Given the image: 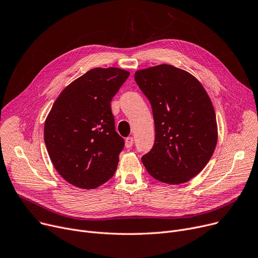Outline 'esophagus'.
Segmentation results:
<instances>
[{
	"mask_svg": "<svg viewBox=\"0 0 258 258\" xmlns=\"http://www.w3.org/2000/svg\"><path fill=\"white\" fill-rule=\"evenodd\" d=\"M133 144H134L133 137H127V138L125 139V146H126L127 148H131V147L133 146Z\"/></svg>",
	"mask_w": 258,
	"mask_h": 258,
	"instance_id": "esophagus-1",
	"label": "esophagus"
}]
</instances>
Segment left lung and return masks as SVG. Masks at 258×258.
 <instances>
[{
  "label": "left lung",
  "instance_id": "8db88e82",
  "mask_svg": "<svg viewBox=\"0 0 258 258\" xmlns=\"http://www.w3.org/2000/svg\"><path fill=\"white\" fill-rule=\"evenodd\" d=\"M149 100L154 143L142 157L147 172L162 182L183 183L207 166L216 148L218 131L212 101L199 81L168 64L135 74Z\"/></svg>",
  "mask_w": 258,
  "mask_h": 258
}]
</instances>
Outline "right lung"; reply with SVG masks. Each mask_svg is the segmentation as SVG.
I'll return each instance as SVG.
<instances>
[{"mask_svg": "<svg viewBox=\"0 0 258 258\" xmlns=\"http://www.w3.org/2000/svg\"><path fill=\"white\" fill-rule=\"evenodd\" d=\"M128 76L120 68H93L68 85L51 107L44 142L70 183L89 190L114 175L124 140L115 131L111 100Z\"/></svg>", "mask_w": 258, "mask_h": 258, "instance_id": "add662e5", "label": "right lung"}]
</instances>
